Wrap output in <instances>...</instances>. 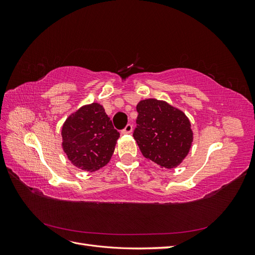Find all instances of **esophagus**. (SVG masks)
<instances>
[{
    "label": "esophagus",
    "instance_id": "1",
    "mask_svg": "<svg viewBox=\"0 0 255 255\" xmlns=\"http://www.w3.org/2000/svg\"><path fill=\"white\" fill-rule=\"evenodd\" d=\"M132 129H133V126L130 125V123H128L127 127L121 130V133L122 134H130L132 133Z\"/></svg>",
    "mask_w": 255,
    "mask_h": 255
}]
</instances>
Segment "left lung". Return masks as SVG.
I'll list each match as a JSON object with an SVG mask.
<instances>
[{"mask_svg":"<svg viewBox=\"0 0 255 255\" xmlns=\"http://www.w3.org/2000/svg\"><path fill=\"white\" fill-rule=\"evenodd\" d=\"M136 110L137 128L133 136L142 155L163 169L179 166L194 139L186 115L156 99L142 100Z\"/></svg>","mask_w":255,"mask_h":255,"instance_id":"8db88e82","label":"left lung"}]
</instances>
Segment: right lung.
Segmentation results:
<instances>
[{"label":"right lung","instance_id":"obj_1","mask_svg":"<svg viewBox=\"0 0 255 255\" xmlns=\"http://www.w3.org/2000/svg\"><path fill=\"white\" fill-rule=\"evenodd\" d=\"M61 137L69 160L82 170L94 172L109 163L120 134L103 106L92 103L69 116Z\"/></svg>","mask_w":255,"mask_h":255}]
</instances>
